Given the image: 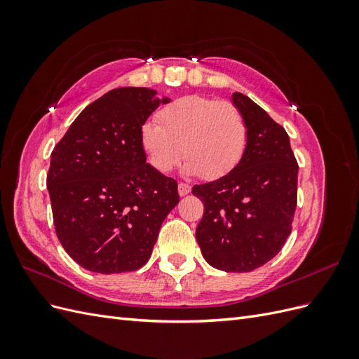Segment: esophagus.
<instances>
[{"label": "esophagus", "instance_id": "esophagus-1", "mask_svg": "<svg viewBox=\"0 0 359 359\" xmlns=\"http://www.w3.org/2000/svg\"><path fill=\"white\" fill-rule=\"evenodd\" d=\"M191 191V187L189 186V184H184V182H180L178 184V193L180 196H186V194H189Z\"/></svg>", "mask_w": 359, "mask_h": 359}]
</instances>
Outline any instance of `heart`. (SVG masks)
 I'll return each mask as SVG.
<instances>
[{
  "label": "heart",
  "instance_id": "obj_1",
  "mask_svg": "<svg viewBox=\"0 0 359 359\" xmlns=\"http://www.w3.org/2000/svg\"><path fill=\"white\" fill-rule=\"evenodd\" d=\"M158 124L145 123L140 144L156 170L168 173L187 160L189 175L219 180L231 173L245 153V118L231 102L186 95L158 112Z\"/></svg>",
  "mask_w": 359,
  "mask_h": 359
}]
</instances>
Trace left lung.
Instances as JSON below:
<instances>
[{"mask_svg": "<svg viewBox=\"0 0 359 359\" xmlns=\"http://www.w3.org/2000/svg\"><path fill=\"white\" fill-rule=\"evenodd\" d=\"M232 102L248 130L243 160L191 193L203 202L196 229L203 259L226 273H248L269 262L290 235L298 165L283 127L241 93Z\"/></svg>", "mask_w": 359, "mask_h": 359, "instance_id": "left-lung-1", "label": "left lung"}]
</instances>
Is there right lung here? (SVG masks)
<instances>
[{
  "instance_id": "1",
  "label": "right lung",
  "mask_w": 359,
  "mask_h": 359,
  "mask_svg": "<svg viewBox=\"0 0 359 359\" xmlns=\"http://www.w3.org/2000/svg\"><path fill=\"white\" fill-rule=\"evenodd\" d=\"M169 97L126 86L102 95L53 148L48 190L61 245L85 269L142 268L180 202L177 181L147 163L140 128Z\"/></svg>"
}]
</instances>
